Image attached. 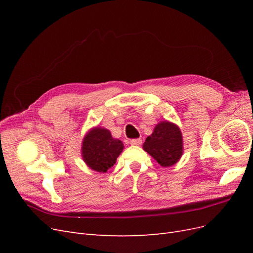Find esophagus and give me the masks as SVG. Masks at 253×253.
<instances>
[{
  "mask_svg": "<svg viewBox=\"0 0 253 253\" xmlns=\"http://www.w3.org/2000/svg\"><path fill=\"white\" fill-rule=\"evenodd\" d=\"M141 141L142 140L140 138H136V139H131V140H129V143H131L132 145H140Z\"/></svg>",
  "mask_w": 253,
  "mask_h": 253,
  "instance_id": "esophagus-1",
  "label": "esophagus"
}]
</instances>
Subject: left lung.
<instances>
[{
	"label": "left lung",
	"instance_id": "left-lung-1",
	"mask_svg": "<svg viewBox=\"0 0 253 253\" xmlns=\"http://www.w3.org/2000/svg\"><path fill=\"white\" fill-rule=\"evenodd\" d=\"M143 150L163 167H171L178 162L182 154L180 129L169 121L158 124L154 132L145 139Z\"/></svg>",
	"mask_w": 253,
	"mask_h": 253
}]
</instances>
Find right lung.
Segmentation results:
<instances>
[{
    "instance_id": "right-lung-1",
    "label": "right lung",
    "mask_w": 253,
    "mask_h": 253,
    "mask_svg": "<svg viewBox=\"0 0 253 253\" xmlns=\"http://www.w3.org/2000/svg\"><path fill=\"white\" fill-rule=\"evenodd\" d=\"M124 150L119 139L112 137L109 129L95 127L84 137L82 156L86 165L97 172H106L116 163Z\"/></svg>"
}]
</instances>
